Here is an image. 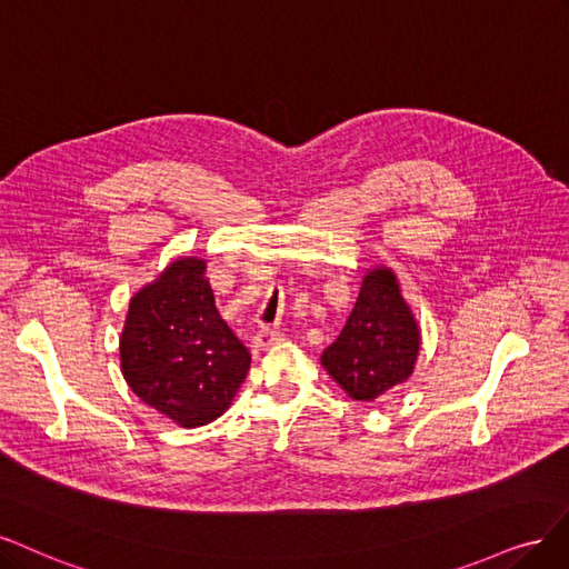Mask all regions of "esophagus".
Segmentation results:
<instances>
[{
    "mask_svg": "<svg viewBox=\"0 0 569 569\" xmlns=\"http://www.w3.org/2000/svg\"><path fill=\"white\" fill-rule=\"evenodd\" d=\"M281 340H283L281 331H277V328H271V326H262L260 331L254 333L252 345L258 347V350H271V347H277Z\"/></svg>",
    "mask_w": 569,
    "mask_h": 569,
    "instance_id": "1",
    "label": "esophagus"
}]
</instances>
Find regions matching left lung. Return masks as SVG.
Here are the masks:
<instances>
[{"label":"left lung","mask_w":569,"mask_h":569,"mask_svg":"<svg viewBox=\"0 0 569 569\" xmlns=\"http://www.w3.org/2000/svg\"><path fill=\"white\" fill-rule=\"evenodd\" d=\"M420 352V326L385 264L363 273L350 319L321 366L355 401H376L407 382Z\"/></svg>","instance_id":"obj_1"}]
</instances>
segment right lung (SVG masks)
Listing matches in <instances>:
<instances>
[{
	"instance_id": "add662e5",
	"label": "right lung",
	"mask_w": 569,
	"mask_h": 569,
	"mask_svg": "<svg viewBox=\"0 0 569 569\" xmlns=\"http://www.w3.org/2000/svg\"><path fill=\"white\" fill-rule=\"evenodd\" d=\"M208 264L181 254L139 288L120 333L132 392L179 428L222 416L250 369V352L219 317Z\"/></svg>"
}]
</instances>
